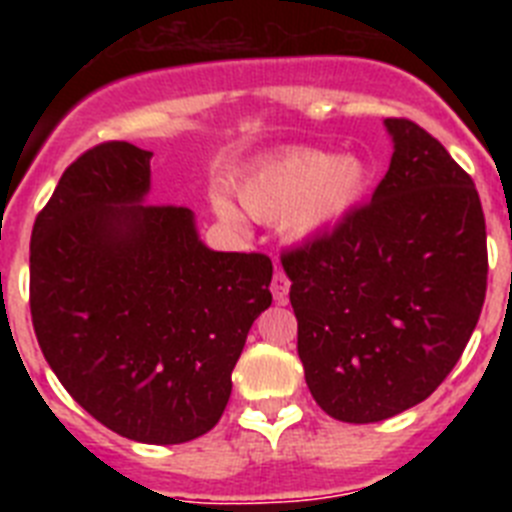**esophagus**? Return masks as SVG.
<instances>
[{"instance_id": "34e87169", "label": "esophagus", "mask_w": 512, "mask_h": 512, "mask_svg": "<svg viewBox=\"0 0 512 512\" xmlns=\"http://www.w3.org/2000/svg\"><path fill=\"white\" fill-rule=\"evenodd\" d=\"M271 295H274V300L277 302H287L289 279L282 269L274 271V279H271Z\"/></svg>"}]
</instances>
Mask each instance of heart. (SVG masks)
<instances>
[{
  "label": "heart",
  "mask_w": 512,
  "mask_h": 512,
  "mask_svg": "<svg viewBox=\"0 0 512 512\" xmlns=\"http://www.w3.org/2000/svg\"><path fill=\"white\" fill-rule=\"evenodd\" d=\"M369 166L354 153L333 156L320 148H292L253 166L235 192L256 220H279L292 238H307L341 223L369 187ZM215 212L238 223V210L223 194H212Z\"/></svg>",
  "instance_id": "obj_1"
}]
</instances>
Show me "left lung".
Instances as JSON below:
<instances>
[{
    "label": "left lung",
    "instance_id": "obj_1",
    "mask_svg": "<svg viewBox=\"0 0 512 512\" xmlns=\"http://www.w3.org/2000/svg\"><path fill=\"white\" fill-rule=\"evenodd\" d=\"M384 128L395 153L372 202L282 253L305 382L343 423H379L431 397L487 292L472 176L413 120Z\"/></svg>",
    "mask_w": 512,
    "mask_h": 512
}]
</instances>
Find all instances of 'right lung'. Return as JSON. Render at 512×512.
<instances>
[{
    "label": "right lung",
    "instance_id": "1",
    "mask_svg": "<svg viewBox=\"0 0 512 512\" xmlns=\"http://www.w3.org/2000/svg\"><path fill=\"white\" fill-rule=\"evenodd\" d=\"M151 156L110 140L63 171L33 225L30 312L81 408L130 441L166 446L220 420L274 266L207 248L187 207L146 205Z\"/></svg>",
    "mask_w": 512,
    "mask_h": 512
}]
</instances>
